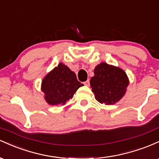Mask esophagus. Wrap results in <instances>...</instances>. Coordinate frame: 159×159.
<instances>
[{"label":"esophagus","instance_id":"34e87169","mask_svg":"<svg viewBox=\"0 0 159 159\" xmlns=\"http://www.w3.org/2000/svg\"><path fill=\"white\" fill-rule=\"evenodd\" d=\"M84 85L86 86H89L90 85V80H87L85 82H84Z\"/></svg>","mask_w":159,"mask_h":159}]
</instances>
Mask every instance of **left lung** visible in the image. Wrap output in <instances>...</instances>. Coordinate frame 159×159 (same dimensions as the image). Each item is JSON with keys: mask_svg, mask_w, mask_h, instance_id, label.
Returning <instances> with one entry per match:
<instances>
[{"mask_svg": "<svg viewBox=\"0 0 159 159\" xmlns=\"http://www.w3.org/2000/svg\"><path fill=\"white\" fill-rule=\"evenodd\" d=\"M90 83L95 98L101 104L110 105L123 97L129 80L123 69L101 63L95 67L94 76Z\"/></svg>", "mask_w": 159, "mask_h": 159, "instance_id": "obj_1", "label": "left lung"}]
</instances>
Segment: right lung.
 <instances>
[{"label": "right lung", "mask_w": 159, "mask_h": 159, "mask_svg": "<svg viewBox=\"0 0 159 159\" xmlns=\"http://www.w3.org/2000/svg\"><path fill=\"white\" fill-rule=\"evenodd\" d=\"M82 86L83 84L78 81L75 73L67 66L60 63L43 78L41 90L44 93L47 103L60 106L72 99L78 89Z\"/></svg>", "instance_id": "right-lung-1"}]
</instances>
